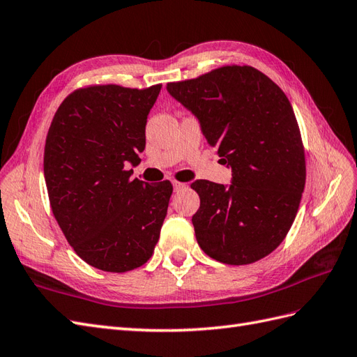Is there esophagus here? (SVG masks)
Listing matches in <instances>:
<instances>
[{"instance_id":"esophagus-1","label":"esophagus","mask_w":357,"mask_h":357,"mask_svg":"<svg viewBox=\"0 0 357 357\" xmlns=\"http://www.w3.org/2000/svg\"><path fill=\"white\" fill-rule=\"evenodd\" d=\"M173 188H175V191H181L187 188V184H184V182H178V181H173Z\"/></svg>"}]
</instances>
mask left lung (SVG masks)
<instances>
[{
	"label": "left lung",
	"instance_id": "left-lung-1",
	"mask_svg": "<svg viewBox=\"0 0 357 357\" xmlns=\"http://www.w3.org/2000/svg\"><path fill=\"white\" fill-rule=\"evenodd\" d=\"M167 91L193 113L232 169L231 185L197 179L191 218L209 258L245 266L267 257L294 222L306 182L298 123L282 89L252 66H223Z\"/></svg>",
	"mask_w": 357,
	"mask_h": 357
}]
</instances>
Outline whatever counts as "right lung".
Wrapping results in <instances>:
<instances>
[{"label":"right lung","mask_w":357,"mask_h":357,"mask_svg":"<svg viewBox=\"0 0 357 357\" xmlns=\"http://www.w3.org/2000/svg\"><path fill=\"white\" fill-rule=\"evenodd\" d=\"M161 90L116 84L78 89L54 114L43 173L52 214L89 266L125 273L152 257L167 214L170 181L131 179L146 122Z\"/></svg>","instance_id":"obj_1"}]
</instances>
